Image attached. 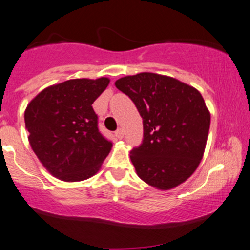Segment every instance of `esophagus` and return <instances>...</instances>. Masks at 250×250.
<instances>
[{"label": "esophagus", "instance_id": "1", "mask_svg": "<svg viewBox=\"0 0 250 250\" xmlns=\"http://www.w3.org/2000/svg\"><path fill=\"white\" fill-rule=\"evenodd\" d=\"M115 136L119 138V140H121V138H123V136H125V131H123V129H117V130L115 131Z\"/></svg>", "mask_w": 250, "mask_h": 250}]
</instances>
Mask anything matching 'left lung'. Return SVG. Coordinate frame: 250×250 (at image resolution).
I'll return each mask as SVG.
<instances>
[{
	"instance_id": "obj_1",
	"label": "left lung",
	"mask_w": 250,
	"mask_h": 250,
	"mask_svg": "<svg viewBox=\"0 0 250 250\" xmlns=\"http://www.w3.org/2000/svg\"><path fill=\"white\" fill-rule=\"evenodd\" d=\"M115 86L133 100L143 119V142L130 152L137 176L162 191L188 180L203 159L211 125L200 92L150 72L120 78Z\"/></svg>"
}]
</instances>
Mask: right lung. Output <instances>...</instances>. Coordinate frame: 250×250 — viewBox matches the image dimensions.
Instances as JSON below:
<instances>
[{"label": "right lung", "instance_id": "1", "mask_svg": "<svg viewBox=\"0 0 250 250\" xmlns=\"http://www.w3.org/2000/svg\"><path fill=\"white\" fill-rule=\"evenodd\" d=\"M109 79H71L44 88L24 112L29 143L53 177L81 182L100 170L113 144L100 134L93 102Z\"/></svg>", "mask_w": 250, "mask_h": 250}]
</instances>
